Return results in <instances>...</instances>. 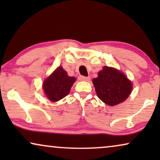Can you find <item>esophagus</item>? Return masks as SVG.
Here are the masks:
<instances>
[{
	"instance_id": "esophagus-1",
	"label": "esophagus",
	"mask_w": 160,
	"mask_h": 160,
	"mask_svg": "<svg viewBox=\"0 0 160 160\" xmlns=\"http://www.w3.org/2000/svg\"><path fill=\"white\" fill-rule=\"evenodd\" d=\"M78 79L80 81H85V82H88L90 79L89 77H86V76H78Z\"/></svg>"
}]
</instances>
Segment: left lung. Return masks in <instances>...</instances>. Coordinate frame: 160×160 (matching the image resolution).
I'll use <instances>...</instances> for the list:
<instances>
[{
    "label": "left lung",
    "instance_id": "8db88e82",
    "mask_svg": "<svg viewBox=\"0 0 160 160\" xmlns=\"http://www.w3.org/2000/svg\"><path fill=\"white\" fill-rule=\"evenodd\" d=\"M98 97L102 102L113 106L125 100L132 91V83L124 73L113 68L104 67L93 78Z\"/></svg>",
    "mask_w": 160,
    "mask_h": 160
}]
</instances>
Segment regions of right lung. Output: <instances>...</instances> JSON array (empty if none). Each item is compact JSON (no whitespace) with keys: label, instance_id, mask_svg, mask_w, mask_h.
I'll return each mask as SVG.
<instances>
[{"label":"right lung","instance_id":"right-lung-1","mask_svg":"<svg viewBox=\"0 0 160 160\" xmlns=\"http://www.w3.org/2000/svg\"><path fill=\"white\" fill-rule=\"evenodd\" d=\"M75 81V78L69 76L60 66L44 81L43 88L47 98L51 101L55 102L68 95Z\"/></svg>","mask_w":160,"mask_h":160}]
</instances>
